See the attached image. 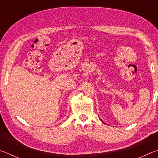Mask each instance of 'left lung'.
Listing matches in <instances>:
<instances>
[{"label": "left lung", "instance_id": "left-lung-1", "mask_svg": "<svg viewBox=\"0 0 158 158\" xmlns=\"http://www.w3.org/2000/svg\"><path fill=\"white\" fill-rule=\"evenodd\" d=\"M100 120H101V119H100ZM101 121H102V120H101Z\"/></svg>", "mask_w": 158, "mask_h": 158}]
</instances>
